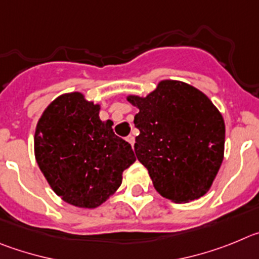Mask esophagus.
Here are the masks:
<instances>
[{"instance_id":"34e87169","label":"esophagus","mask_w":259,"mask_h":259,"mask_svg":"<svg viewBox=\"0 0 259 259\" xmlns=\"http://www.w3.org/2000/svg\"><path fill=\"white\" fill-rule=\"evenodd\" d=\"M126 141L129 142V143L132 144V146H134V142H135V139H134V137H133L132 134H130V135H127V137H126Z\"/></svg>"}]
</instances>
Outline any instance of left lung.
Instances as JSON below:
<instances>
[{
	"label": "left lung",
	"mask_w": 259,
	"mask_h": 259,
	"mask_svg": "<svg viewBox=\"0 0 259 259\" xmlns=\"http://www.w3.org/2000/svg\"><path fill=\"white\" fill-rule=\"evenodd\" d=\"M127 101L139 108L135 155L156 191L174 202L208 192L225 151V121L210 99L193 86L165 80L146 98Z\"/></svg>",
	"instance_id": "1"
}]
</instances>
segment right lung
I'll use <instances>...</instances> for the list:
<instances>
[{"instance_id":"1","label":"right lung","mask_w":259,"mask_h":259,"mask_svg":"<svg viewBox=\"0 0 259 259\" xmlns=\"http://www.w3.org/2000/svg\"><path fill=\"white\" fill-rule=\"evenodd\" d=\"M99 106L81 93L60 95L42 113L34 134L37 164L58 196L80 208H97L135 161L127 142L99 118Z\"/></svg>"}]
</instances>
